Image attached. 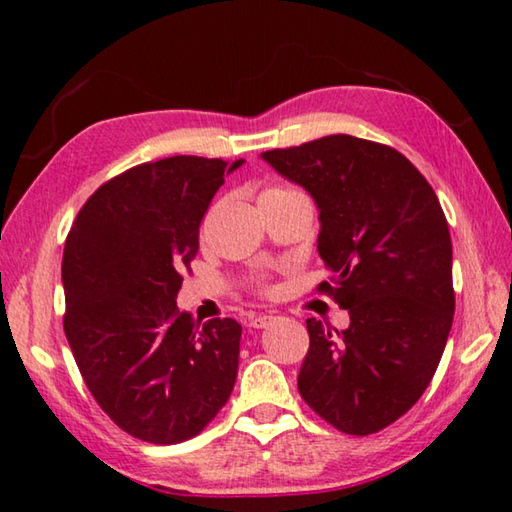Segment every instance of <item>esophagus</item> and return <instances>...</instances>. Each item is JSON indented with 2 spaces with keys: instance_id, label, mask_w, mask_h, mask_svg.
<instances>
[{
  "instance_id": "34e87169",
  "label": "esophagus",
  "mask_w": 512,
  "mask_h": 512,
  "mask_svg": "<svg viewBox=\"0 0 512 512\" xmlns=\"http://www.w3.org/2000/svg\"><path fill=\"white\" fill-rule=\"evenodd\" d=\"M273 316H253V318H250L248 320V325L250 327H253V329H264V327H268V325H271L273 323Z\"/></svg>"
}]
</instances>
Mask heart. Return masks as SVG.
I'll list each match as a JSON object with an SVG mask.
<instances>
[{"label":"heart","instance_id":"1","mask_svg":"<svg viewBox=\"0 0 512 512\" xmlns=\"http://www.w3.org/2000/svg\"><path fill=\"white\" fill-rule=\"evenodd\" d=\"M262 196H302V194L298 192V189H291V187H268V189H264ZM253 287L257 293H262V296H268V293L273 291L271 282H268L266 277H255Z\"/></svg>","mask_w":512,"mask_h":512}]
</instances>
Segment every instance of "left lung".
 I'll list each match as a JSON object with an SVG mask.
<instances>
[{
	"label": "left lung",
	"mask_w": 512,
	"mask_h": 512,
	"mask_svg": "<svg viewBox=\"0 0 512 512\" xmlns=\"http://www.w3.org/2000/svg\"><path fill=\"white\" fill-rule=\"evenodd\" d=\"M314 196L318 253L332 277L316 291L350 311L339 329L307 318L298 391L352 436L393 424L427 391L454 320L452 239L427 178L393 146L327 135L262 153Z\"/></svg>",
	"instance_id": "8db88e82"
}]
</instances>
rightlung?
<instances>
[{"instance_id": "obj_1", "label": "right lung", "mask_w": 512, "mask_h": 512, "mask_svg": "<svg viewBox=\"0 0 512 512\" xmlns=\"http://www.w3.org/2000/svg\"><path fill=\"white\" fill-rule=\"evenodd\" d=\"M244 160L173 155L110 178L76 214L63 253V327L103 413L144 443L201 433L235 388L241 325L176 307L198 228Z\"/></svg>"}]
</instances>
